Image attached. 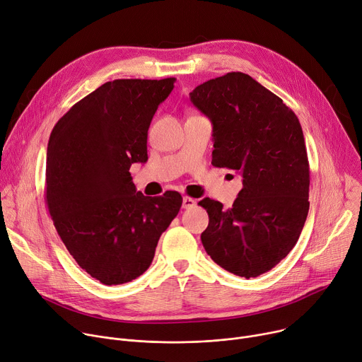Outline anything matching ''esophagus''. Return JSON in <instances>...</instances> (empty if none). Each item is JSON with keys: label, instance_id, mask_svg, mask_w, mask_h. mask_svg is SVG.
Listing matches in <instances>:
<instances>
[{"label": "esophagus", "instance_id": "esophagus-1", "mask_svg": "<svg viewBox=\"0 0 362 362\" xmlns=\"http://www.w3.org/2000/svg\"><path fill=\"white\" fill-rule=\"evenodd\" d=\"M196 204H197V202L194 200V199H191V197H184L182 199V207L184 209H192Z\"/></svg>", "mask_w": 362, "mask_h": 362}]
</instances>
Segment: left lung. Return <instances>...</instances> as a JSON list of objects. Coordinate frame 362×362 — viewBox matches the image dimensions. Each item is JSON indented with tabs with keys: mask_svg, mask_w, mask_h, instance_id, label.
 <instances>
[{
	"mask_svg": "<svg viewBox=\"0 0 362 362\" xmlns=\"http://www.w3.org/2000/svg\"><path fill=\"white\" fill-rule=\"evenodd\" d=\"M213 124L211 163L242 175L228 210L203 199L202 242L226 271L252 278L284 259L309 213L310 171L300 122L280 97L243 72L210 79L189 93Z\"/></svg>",
	"mask_w": 362,
	"mask_h": 362,
	"instance_id": "8db88e82",
	"label": "left lung"
}]
</instances>
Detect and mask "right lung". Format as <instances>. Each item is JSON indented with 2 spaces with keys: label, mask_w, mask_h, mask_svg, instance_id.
Returning a JSON list of instances; mask_svg holds the SVG:
<instances>
[{
  "label": "right lung",
  "mask_w": 362,
  "mask_h": 362,
  "mask_svg": "<svg viewBox=\"0 0 362 362\" xmlns=\"http://www.w3.org/2000/svg\"><path fill=\"white\" fill-rule=\"evenodd\" d=\"M175 78L115 79L54 124L46 159V204L76 264L105 286L129 283L152 264L181 194L136 191L132 163L148 160V130Z\"/></svg>",
  "instance_id": "1"
}]
</instances>
